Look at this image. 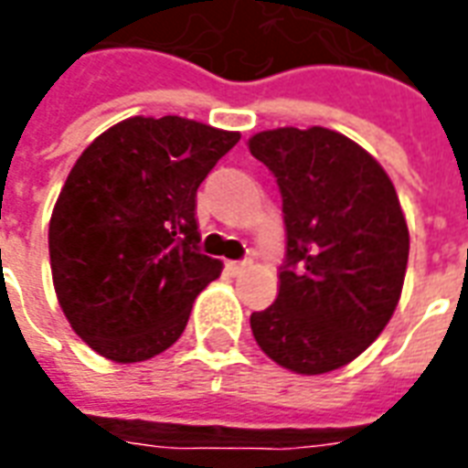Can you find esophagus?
Listing matches in <instances>:
<instances>
[{"mask_svg":"<svg viewBox=\"0 0 468 468\" xmlns=\"http://www.w3.org/2000/svg\"><path fill=\"white\" fill-rule=\"evenodd\" d=\"M248 267H250L248 260H240V262H228L226 270L230 274H242V272H245V270H248Z\"/></svg>","mask_w":468,"mask_h":468,"instance_id":"obj_1","label":"esophagus"}]
</instances>
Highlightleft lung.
<instances>
[{"mask_svg":"<svg viewBox=\"0 0 468 468\" xmlns=\"http://www.w3.org/2000/svg\"><path fill=\"white\" fill-rule=\"evenodd\" d=\"M250 154L277 178L287 258L274 304L250 316L282 368L336 370L368 348L400 302L410 233L385 169L326 127L258 132Z\"/></svg>","mask_w":468,"mask_h":468,"instance_id":"1","label":"left lung"}]
</instances>
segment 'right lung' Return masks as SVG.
I'll list each match as a JSON object with an SVG mask.
<instances>
[{
	"label": "right lung",
	"instance_id": "right-lung-1",
	"mask_svg": "<svg viewBox=\"0 0 468 468\" xmlns=\"http://www.w3.org/2000/svg\"><path fill=\"white\" fill-rule=\"evenodd\" d=\"M240 132L186 117H130L68 174L48 223L53 287L70 326L115 363L178 341L223 262L198 250L196 191Z\"/></svg>",
	"mask_w": 468,
	"mask_h": 468
}]
</instances>
